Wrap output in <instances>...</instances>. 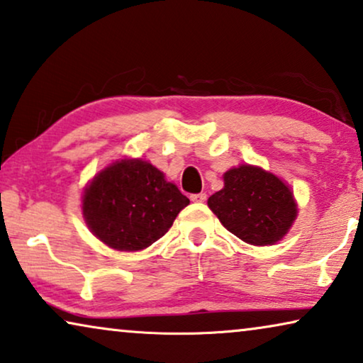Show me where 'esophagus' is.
<instances>
[{"mask_svg": "<svg viewBox=\"0 0 363 363\" xmlns=\"http://www.w3.org/2000/svg\"><path fill=\"white\" fill-rule=\"evenodd\" d=\"M190 199L194 203H204L206 201V193H194V194H191Z\"/></svg>", "mask_w": 363, "mask_h": 363, "instance_id": "obj_1", "label": "esophagus"}]
</instances>
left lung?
I'll return each instance as SVG.
<instances>
[{"label":"left lung","instance_id":"obj_1","mask_svg":"<svg viewBox=\"0 0 363 363\" xmlns=\"http://www.w3.org/2000/svg\"><path fill=\"white\" fill-rule=\"evenodd\" d=\"M208 206L229 233L254 245L275 244L296 218L290 188L250 165L225 172L224 188L209 196Z\"/></svg>","mask_w":363,"mask_h":363}]
</instances>
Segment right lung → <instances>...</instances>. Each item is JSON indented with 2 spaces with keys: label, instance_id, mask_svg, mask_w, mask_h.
Instances as JSON below:
<instances>
[{
  "label": "right lung",
  "instance_id": "1",
  "mask_svg": "<svg viewBox=\"0 0 363 363\" xmlns=\"http://www.w3.org/2000/svg\"><path fill=\"white\" fill-rule=\"evenodd\" d=\"M185 194L143 160H121L94 177L83 194V216L96 238L118 250H140L172 228Z\"/></svg>",
  "mask_w": 363,
  "mask_h": 363
}]
</instances>
